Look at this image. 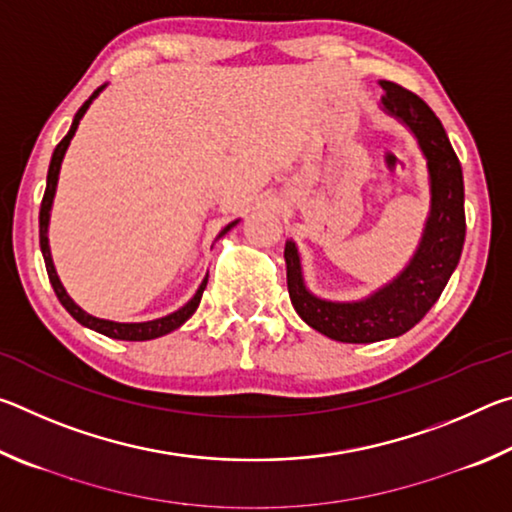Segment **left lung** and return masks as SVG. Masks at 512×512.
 Wrapping results in <instances>:
<instances>
[{
	"instance_id": "1",
	"label": "left lung",
	"mask_w": 512,
	"mask_h": 512,
	"mask_svg": "<svg viewBox=\"0 0 512 512\" xmlns=\"http://www.w3.org/2000/svg\"><path fill=\"white\" fill-rule=\"evenodd\" d=\"M379 85L381 110L413 133L429 171V216L409 264L366 298L325 300L307 289L296 241L284 246L293 309L316 332L341 343H375L409 332L436 305L465 244L463 169L443 124L418 94L391 81Z\"/></svg>"
}]
</instances>
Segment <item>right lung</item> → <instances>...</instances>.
Listing matches in <instances>:
<instances>
[{
	"label": "right lung",
	"mask_w": 512,
	"mask_h": 512,
	"mask_svg": "<svg viewBox=\"0 0 512 512\" xmlns=\"http://www.w3.org/2000/svg\"><path fill=\"white\" fill-rule=\"evenodd\" d=\"M106 88V85H101L99 90L92 92V97L83 103L79 108V112L74 115L72 126H69L67 135L60 140V144L54 149V155H51V162H49V171H47V189H45V196H42V205H40V250H42V257H45V266H47V275H49V282L51 287H54L56 296L60 300V305H63L69 314H72L76 320L83 327H90L94 332H99L103 336H110V339H119V341H151V339H158V336H164L173 332V329H178L180 325L185 323V320L192 318L194 311L201 305V298H203V291L207 287V275L203 277L201 287L194 293V298L187 302L185 307H180L178 311H173L169 316H162V318H155V320H146V323H115V320H106V318H97L88 314V311H83L76 302L69 298V293L65 291L63 282H60V277L56 273V266H54V259H51V250H49V216H51V205H54V196H56V187H58V173H60V164H63V158L67 153V146L72 142V137L76 133V128H79L81 119L85 112H88L90 103L99 97V92ZM239 221H232L225 225V228L219 232V237H223L225 232L235 228ZM216 237V239H219Z\"/></svg>",
	"instance_id": "obj_1"
}]
</instances>
